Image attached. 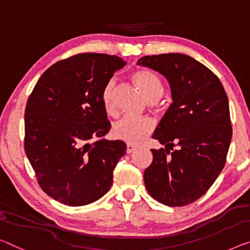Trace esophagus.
I'll return each mask as SVG.
<instances>
[{"label": "esophagus", "instance_id": "34e87169", "mask_svg": "<svg viewBox=\"0 0 250 250\" xmlns=\"http://www.w3.org/2000/svg\"><path fill=\"white\" fill-rule=\"evenodd\" d=\"M137 146L134 145H131V144H128L126 145V152L128 153H132L133 151H136Z\"/></svg>", "mask_w": 250, "mask_h": 250}]
</instances>
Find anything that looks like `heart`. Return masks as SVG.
Masks as SVG:
<instances>
[{
  "mask_svg": "<svg viewBox=\"0 0 250 250\" xmlns=\"http://www.w3.org/2000/svg\"><path fill=\"white\" fill-rule=\"evenodd\" d=\"M131 80L149 101L159 100L164 93L159 77L149 69H137L131 73ZM114 92H116V80L111 79L105 83L101 93L104 108L108 113L114 110ZM153 130V121L148 117L125 116L116 122L112 128V134L119 140L128 144L138 145L146 139V137Z\"/></svg>",
  "mask_w": 250,
  "mask_h": 250,
  "instance_id": "obj_1",
  "label": "heart"
}]
</instances>
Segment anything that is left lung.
Here are the masks:
<instances>
[{"mask_svg":"<svg viewBox=\"0 0 250 250\" xmlns=\"http://www.w3.org/2000/svg\"><path fill=\"white\" fill-rule=\"evenodd\" d=\"M138 65L164 75L172 97L152 136L165 148L151 149L146 188L159 203L182 207L205 195L225 167L232 136L228 97L217 75L189 55H146Z\"/></svg>","mask_w":250,"mask_h":250,"instance_id":"obj_1","label":"left lung"}]
</instances>
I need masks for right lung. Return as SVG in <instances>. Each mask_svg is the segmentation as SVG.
<instances>
[{"mask_svg":"<svg viewBox=\"0 0 250 250\" xmlns=\"http://www.w3.org/2000/svg\"><path fill=\"white\" fill-rule=\"evenodd\" d=\"M125 65L116 55H73L51 65L27 99L25 153L40 187L59 203L89 205L112 186L126 146L101 139L111 128L101 93Z\"/></svg>","mask_w":250,"mask_h":250,"instance_id":"obj_1","label":"right lung"}]
</instances>
